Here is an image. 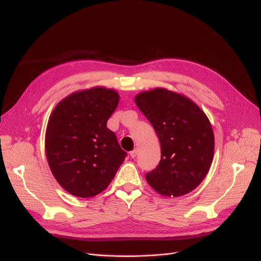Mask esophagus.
Masks as SVG:
<instances>
[{
  "instance_id": "1",
  "label": "esophagus",
  "mask_w": 261,
  "mask_h": 261,
  "mask_svg": "<svg viewBox=\"0 0 261 261\" xmlns=\"http://www.w3.org/2000/svg\"><path fill=\"white\" fill-rule=\"evenodd\" d=\"M136 155H138V149H134V150H132V151L130 152V156L132 159H134Z\"/></svg>"
}]
</instances>
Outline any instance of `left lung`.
I'll use <instances>...</instances> for the list:
<instances>
[{
  "label": "left lung",
  "instance_id": "left-lung-1",
  "mask_svg": "<svg viewBox=\"0 0 261 261\" xmlns=\"http://www.w3.org/2000/svg\"><path fill=\"white\" fill-rule=\"evenodd\" d=\"M136 106L151 122L161 144L158 167L146 174L156 193L181 197L206 176L214 159L215 136L201 108L186 96L164 88L141 92Z\"/></svg>",
  "mask_w": 261,
  "mask_h": 261
}]
</instances>
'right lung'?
Instances as JSON below:
<instances>
[{"instance_id": "right-lung-1", "label": "right lung", "mask_w": 261, "mask_h": 261, "mask_svg": "<svg viewBox=\"0 0 261 261\" xmlns=\"http://www.w3.org/2000/svg\"><path fill=\"white\" fill-rule=\"evenodd\" d=\"M119 95L103 87L77 91L63 98L49 116L45 153L55 179L79 198L100 194L115 176L127 153L107 128Z\"/></svg>"}]
</instances>
